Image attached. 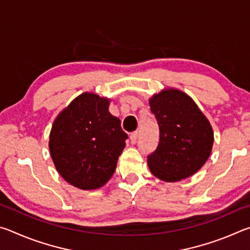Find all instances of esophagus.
<instances>
[{
    "mask_svg": "<svg viewBox=\"0 0 250 250\" xmlns=\"http://www.w3.org/2000/svg\"><path fill=\"white\" fill-rule=\"evenodd\" d=\"M138 137H139L138 131H134V132H132V133L130 134V141H131V143H132V145H134V143H137Z\"/></svg>",
    "mask_w": 250,
    "mask_h": 250,
    "instance_id": "1",
    "label": "esophagus"
}]
</instances>
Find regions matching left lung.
I'll return each mask as SVG.
<instances>
[{"label": "left lung", "instance_id": "obj_1", "mask_svg": "<svg viewBox=\"0 0 250 250\" xmlns=\"http://www.w3.org/2000/svg\"><path fill=\"white\" fill-rule=\"evenodd\" d=\"M159 125L156 150L147 155L152 174L177 182L196 173L211 152L214 132L207 118L185 92L168 88L149 100Z\"/></svg>", "mask_w": 250, "mask_h": 250}]
</instances>
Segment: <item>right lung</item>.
Returning a JSON list of instances; mask_svg holds the SVG:
<instances>
[{
    "label": "right lung",
    "instance_id": "right-lung-1",
    "mask_svg": "<svg viewBox=\"0 0 250 250\" xmlns=\"http://www.w3.org/2000/svg\"><path fill=\"white\" fill-rule=\"evenodd\" d=\"M110 100L94 92L75 98L55 119L49 151L57 172L75 188L96 189L116 171L128 135L109 112Z\"/></svg>",
    "mask_w": 250,
    "mask_h": 250
}]
</instances>
